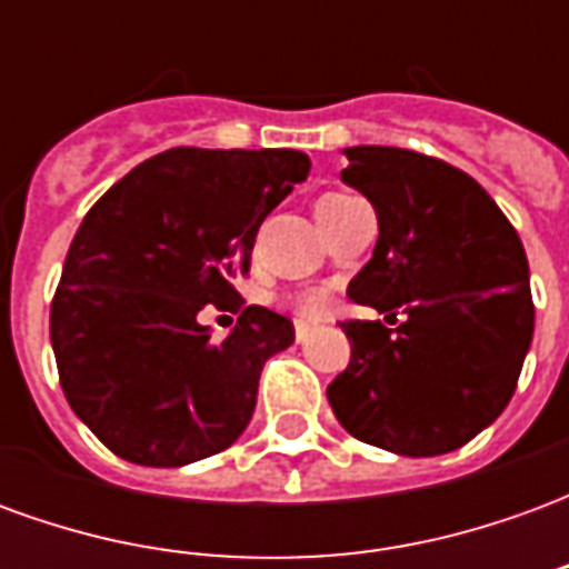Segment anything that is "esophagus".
<instances>
[{
	"label": "esophagus",
	"mask_w": 569,
	"mask_h": 569,
	"mask_svg": "<svg viewBox=\"0 0 569 569\" xmlns=\"http://www.w3.org/2000/svg\"><path fill=\"white\" fill-rule=\"evenodd\" d=\"M308 335H310L308 322H296V341H298V345H305V341H308Z\"/></svg>",
	"instance_id": "1"
}]
</instances>
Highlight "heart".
<instances>
[{
  "instance_id": "heart-1",
  "label": "heart",
  "mask_w": 569,
  "mask_h": 569,
  "mask_svg": "<svg viewBox=\"0 0 569 569\" xmlns=\"http://www.w3.org/2000/svg\"><path fill=\"white\" fill-rule=\"evenodd\" d=\"M345 198H357V194L332 191V194H322L320 203H326V200H345ZM322 308H326V296H322V292H301V296H296V310L301 313V317H320Z\"/></svg>"
}]
</instances>
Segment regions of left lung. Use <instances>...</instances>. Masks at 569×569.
Returning a JSON list of instances; mask_svg holds the SVG:
<instances>
[{
    "mask_svg": "<svg viewBox=\"0 0 569 569\" xmlns=\"http://www.w3.org/2000/svg\"><path fill=\"white\" fill-rule=\"evenodd\" d=\"M341 179L371 200L378 243L347 296L406 320H347L350 366L329 406L353 439L402 457L463 448L500 418L533 338L530 268L472 176L393 146L345 149Z\"/></svg>",
    "mask_w": 569,
    "mask_h": 569,
    "instance_id": "1",
    "label": "left lung"
}]
</instances>
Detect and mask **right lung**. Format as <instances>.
<instances>
[{
	"label": "right lung",
	"instance_id": "add662e5",
	"mask_svg": "<svg viewBox=\"0 0 569 569\" xmlns=\"http://www.w3.org/2000/svg\"><path fill=\"white\" fill-rule=\"evenodd\" d=\"M308 173L296 149H170L88 210L51 305V347L67 402L121 460L186 466L247 429L261 366L296 329L249 305L212 341L198 313L243 305L231 280Z\"/></svg>",
	"mask_w": 569,
	"mask_h": 569
}]
</instances>
